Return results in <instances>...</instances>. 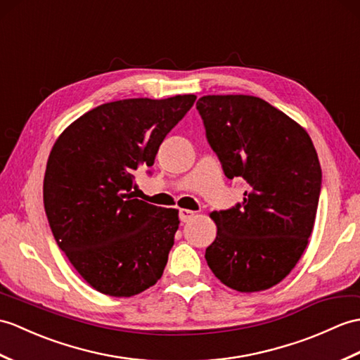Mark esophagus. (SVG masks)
I'll use <instances>...</instances> for the list:
<instances>
[{"mask_svg": "<svg viewBox=\"0 0 360 360\" xmlns=\"http://www.w3.org/2000/svg\"><path fill=\"white\" fill-rule=\"evenodd\" d=\"M195 218V212L187 210V208H181L179 210V219L181 222H188Z\"/></svg>", "mask_w": 360, "mask_h": 360, "instance_id": "1", "label": "esophagus"}]
</instances>
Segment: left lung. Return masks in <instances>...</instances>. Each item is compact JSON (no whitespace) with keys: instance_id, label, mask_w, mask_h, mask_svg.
<instances>
[{"instance_id":"left-lung-1","label":"left lung","mask_w":360,"mask_h":360,"mask_svg":"<svg viewBox=\"0 0 360 360\" xmlns=\"http://www.w3.org/2000/svg\"><path fill=\"white\" fill-rule=\"evenodd\" d=\"M196 108L224 174L245 186L242 202L212 213L218 233L207 264L233 290H266L295 269L313 231L322 188L314 146L261 98L208 95Z\"/></svg>"}]
</instances>
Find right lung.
I'll list each match as a JSON object with an SVG mask.
<instances>
[{
  "label": "right lung",
  "instance_id": "obj_1",
  "mask_svg": "<svg viewBox=\"0 0 360 360\" xmlns=\"http://www.w3.org/2000/svg\"><path fill=\"white\" fill-rule=\"evenodd\" d=\"M195 99L101 104L70 124L50 152L43 187L50 230L77 271L104 295L135 296L161 279L178 210L133 198L131 188L136 170L153 165Z\"/></svg>",
  "mask_w": 360,
  "mask_h": 360
}]
</instances>
